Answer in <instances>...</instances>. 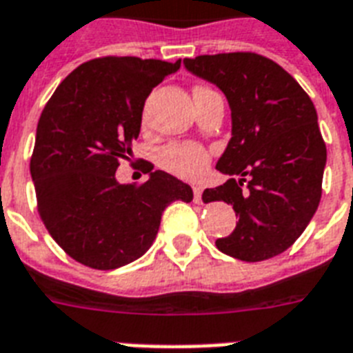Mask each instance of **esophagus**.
Listing matches in <instances>:
<instances>
[{"label":"esophagus","instance_id":"obj_1","mask_svg":"<svg viewBox=\"0 0 353 353\" xmlns=\"http://www.w3.org/2000/svg\"><path fill=\"white\" fill-rule=\"evenodd\" d=\"M194 201L196 203H201V194H203V187L201 185H194Z\"/></svg>","mask_w":353,"mask_h":353}]
</instances>
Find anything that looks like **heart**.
Wrapping results in <instances>:
<instances>
[{
  "mask_svg": "<svg viewBox=\"0 0 353 353\" xmlns=\"http://www.w3.org/2000/svg\"><path fill=\"white\" fill-rule=\"evenodd\" d=\"M159 163L165 170L176 176L194 179L209 166V154L196 143H174L161 150Z\"/></svg>",
  "mask_w": 353,
  "mask_h": 353,
  "instance_id": "b5f03b06",
  "label": "heart"
}]
</instances>
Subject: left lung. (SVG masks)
Instances as JSON below:
<instances>
[{
  "mask_svg": "<svg viewBox=\"0 0 353 353\" xmlns=\"http://www.w3.org/2000/svg\"><path fill=\"white\" fill-rule=\"evenodd\" d=\"M185 68L218 85L231 108L232 132L216 168L223 185L203 201L232 205L238 223L216 247L243 262L290 249L321 201L326 144L312 99L285 69L256 52L185 58Z\"/></svg>",
  "mask_w": 353,
  "mask_h": 353,
  "instance_id": "obj_1",
  "label": "left lung"
}]
</instances>
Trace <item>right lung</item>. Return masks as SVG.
Masks as SVG:
<instances>
[{
  "label": "right lung",
  "mask_w": 353,
  "mask_h": 353,
  "mask_svg": "<svg viewBox=\"0 0 353 353\" xmlns=\"http://www.w3.org/2000/svg\"><path fill=\"white\" fill-rule=\"evenodd\" d=\"M181 60L104 57L82 63L52 93L36 128L30 176L49 234L77 262L117 269L154 243L163 210L190 203L192 188L146 161L143 185H121L119 161L132 155L144 101Z\"/></svg>",
  "instance_id": "right-lung-1"
}]
</instances>
